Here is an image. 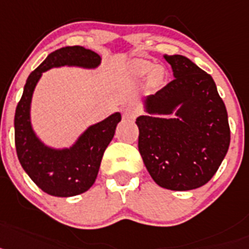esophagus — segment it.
Listing matches in <instances>:
<instances>
[{"mask_svg": "<svg viewBox=\"0 0 249 249\" xmlns=\"http://www.w3.org/2000/svg\"><path fill=\"white\" fill-rule=\"evenodd\" d=\"M138 114H139V110L134 107H126L123 109V116H124L125 119L137 118Z\"/></svg>", "mask_w": 249, "mask_h": 249, "instance_id": "obj_1", "label": "esophagus"}]
</instances>
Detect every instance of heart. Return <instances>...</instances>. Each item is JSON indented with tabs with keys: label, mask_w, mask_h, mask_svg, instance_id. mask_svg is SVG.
I'll return each instance as SVG.
<instances>
[{
	"label": "heart",
	"mask_w": 249,
	"mask_h": 249,
	"mask_svg": "<svg viewBox=\"0 0 249 249\" xmlns=\"http://www.w3.org/2000/svg\"><path fill=\"white\" fill-rule=\"evenodd\" d=\"M151 69H153V64L149 61H144V60H138V61H135L133 64L134 72L139 75V76L149 73L151 71ZM161 80H163V70L159 68L154 69L150 75V81L154 85H158V84L161 83Z\"/></svg>",
	"instance_id": "heart-1"
}]
</instances>
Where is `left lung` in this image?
<instances>
[{
  "mask_svg": "<svg viewBox=\"0 0 249 249\" xmlns=\"http://www.w3.org/2000/svg\"><path fill=\"white\" fill-rule=\"evenodd\" d=\"M164 59L174 79L145 99L149 115L135 122L138 146L158 185L196 189L211 180L228 151V114L209 73L185 56L164 55Z\"/></svg>",
  "mask_w": 249,
  "mask_h": 249,
  "instance_id": "8db88e82",
  "label": "left lung"
}]
</instances>
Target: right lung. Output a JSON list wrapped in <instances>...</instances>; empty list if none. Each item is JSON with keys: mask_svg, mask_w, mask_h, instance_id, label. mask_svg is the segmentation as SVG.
Here are the masks:
<instances>
[{"mask_svg": "<svg viewBox=\"0 0 249 249\" xmlns=\"http://www.w3.org/2000/svg\"><path fill=\"white\" fill-rule=\"evenodd\" d=\"M101 57L83 46L56 50L27 77L15 114V145L23 170L45 193L53 196H73L91 188L98 177L104 151L114 138L120 112L91 125L69 149L49 148L34 133L30 107L35 86L42 72L60 66L95 69Z\"/></svg>", "mask_w": 249, "mask_h": 249, "instance_id": "add662e5", "label": "right lung"}]
</instances>
